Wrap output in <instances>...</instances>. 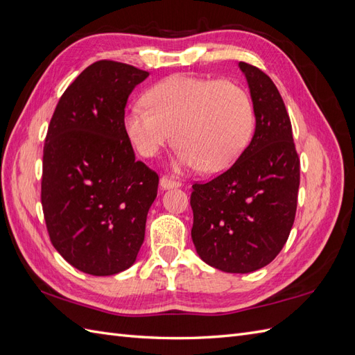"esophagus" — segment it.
Segmentation results:
<instances>
[{
    "mask_svg": "<svg viewBox=\"0 0 355 355\" xmlns=\"http://www.w3.org/2000/svg\"><path fill=\"white\" fill-rule=\"evenodd\" d=\"M180 184L173 179H168V178H161L159 179V188L161 189H171V188H179Z\"/></svg>",
    "mask_w": 355,
    "mask_h": 355,
    "instance_id": "34e87169",
    "label": "esophagus"
}]
</instances>
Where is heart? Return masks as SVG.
Instances as JSON below:
<instances>
[{"instance_id": "1", "label": "heart", "mask_w": 355, "mask_h": 355, "mask_svg": "<svg viewBox=\"0 0 355 355\" xmlns=\"http://www.w3.org/2000/svg\"><path fill=\"white\" fill-rule=\"evenodd\" d=\"M145 103L148 108L132 105L125 111L128 141L149 158L176 139V171L227 168L253 135V103L230 81L171 75L145 94Z\"/></svg>"}]
</instances>
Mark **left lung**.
Listing matches in <instances>:
<instances>
[{"mask_svg":"<svg viewBox=\"0 0 355 355\" xmlns=\"http://www.w3.org/2000/svg\"><path fill=\"white\" fill-rule=\"evenodd\" d=\"M254 111V133L239 159L207 184L192 185L191 237L207 265L231 274L266 266L293 227L299 157L282 94L265 72L240 62Z\"/></svg>","mask_w":355,"mask_h":355,"instance_id":"left-lung-1","label":"left lung"}]
</instances>
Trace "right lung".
I'll return each mask as SVG.
<instances>
[{"label": "right lung", "mask_w": 355, "mask_h": 355, "mask_svg": "<svg viewBox=\"0 0 355 355\" xmlns=\"http://www.w3.org/2000/svg\"><path fill=\"white\" fill-rule=\"evenodd\" d=\"M149 72L99 60L62 94L42 157L41 202L50 240L68 263L114 275L135 262L158 176L124 130L125 105Z\"/></svg>", "instance_id": "obj_1"}]
</instances>
